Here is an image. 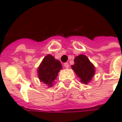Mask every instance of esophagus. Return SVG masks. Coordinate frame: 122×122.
<instances>
[{
  "mask_svg": "<svg viewBox=\"0 0 122 122\" xmlns=\"http://www.w3.org/2000/svg\"><path fill=\"white\" fill-rule=\"evenodd\" d=\"M64 66L66 68H68L69 67V64H68V63H67V62L64 63Z\"/></svg>",
  "mask_w": 122,
  "mask_h": 122,
  "instance_id": "esophagus-1",
  "label": "esophagus"
}]
</instances>
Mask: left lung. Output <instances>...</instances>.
<instances>
[{"mask_svg": "<svg viewBox=\"0 0 122 122\" xmlns=\"http://www.w3.org/2000/svg\"><path fill=\"white\" fill-rule=\"evenodd\" d=\"M74 61V64L71 66L72 70L81 78V82L85 85L87 84L95 74L94 65L86 56L82 54L76 56Z\"/></svg>", "mask_w": 122, "mask_h": 122, "instance_id": "1", "label": "left lung"}]
</instances>
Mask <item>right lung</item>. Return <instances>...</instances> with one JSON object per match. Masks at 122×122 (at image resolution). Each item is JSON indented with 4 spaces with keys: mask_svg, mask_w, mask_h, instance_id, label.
<instances>
[{
    "mask_svg": "<svg viewBox=\"0 0 122 122\" xmlns=\"http://www.w3.org/2000/svg\"><path fill=\"white\" fill-rule=\"evenodd\" d=\"M62 68L59 60H56L50 54L46 55L37 69L38 77L41 82L48 85L49 87L53 85L60 71Z\"/></svg>",
    "mask_w": 122,
    "mask_h": 122,
    "instance_id": "right-lung-1",
    "label": "right lung"
}]
</instances>
